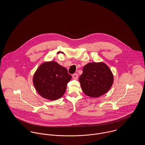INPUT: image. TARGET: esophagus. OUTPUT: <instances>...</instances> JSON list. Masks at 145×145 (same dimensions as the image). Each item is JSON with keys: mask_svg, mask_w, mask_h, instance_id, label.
<instances>
[{"mask_svg": "<svg viewBox=\"0 0 145 145\" xmlns=\"http://www.w3.org/2000/svg\"><path fill=\"white\" fill-rule=\"evenodd\" d=\"M72 78H73V79H78V74H73L72 75Z\"/></svg>", "mask_w": 145, "mask_h": 145, "instance_id": "obj_1", "label": "esophagus"}]
</instances>
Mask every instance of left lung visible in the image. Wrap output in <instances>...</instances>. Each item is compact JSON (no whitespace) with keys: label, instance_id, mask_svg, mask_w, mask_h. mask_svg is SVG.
<instances>
[{"label":"left lung","instance_id":"1","mask_svg":"<svg viewBox=\"0 0 145 145\" xmlns=\"http://www.w3.org/2000/svg\"><path fill=\"white\" fill-rule=\"evenodd\" d=\"M79 82L84 93L98 98L111 88L114 77L109 67L104 62H89L84 66Z\"/></svg>","mask_w":145,"mask_h":145}]
</instances>
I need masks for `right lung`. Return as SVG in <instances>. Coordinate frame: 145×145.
<instances>
[{
    "instance_id": "1",
    "label": "right lung",
    "mask_w": 145,
    "mask_h": 145,
    "mask_svg": "<svg viewBox=\"0 0 145 145\" xmlns=\"http://www.w3.org/2000/svg\"><path fill=\"white\" fill-rule=\"evenodd\" d=\"M67 69L54 61L41 63L33 77L36 90L42 98L55 101L65 94L67 84L71 79Z\"/></svg>"
}]
</instances>
